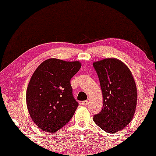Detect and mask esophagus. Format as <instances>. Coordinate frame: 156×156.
I'll return each instance as SVG.
<instances>
[{
	"label": "esophagus",
	"instance_id": "obj_1",
	"mask_svg": "<svg viewBox=\"0 0 156 156\" xmlns=\"http://www.w3.org/2000/svg\"><path fill=\"white\" fill-rule=\"evenodd\" d=\"M88 103V101H80V105H81V106H86V105H87Z\"/></svg>",
	"mask_w": 156,
	"mask_h": 156
}]
</instances>
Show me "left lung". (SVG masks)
Listing matches in <instances>:
<instances>
[{"label":"left lung","instance_id":"1","mask_svg":"<svg viewBox=\"0 0 156 156\" xmlns=\"http://www.w3.org/2000/svg\"><path fill=\"white\" fill-rule=\"evenodd\" d=\"M103 95V108L93 117L98 126L107 133L123 129L133 117L137 105L136 85L129 68L117 58H105L93 63Z\"/></svg>","mask_w":156,"mask_h":156}]
</instances>
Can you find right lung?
<instances>
[{
    "mask_svg": "<svg viewBox=\"0 0 156 156\" xmlns=\"http://www.w3.org/2000/svg\"><path fill=\"white\" fill-rule=\"evenodd\" d=\"M79 61L49 58L33 73L26 93L32 120L43 131L55 133L68 123L79 106L70 80L80 70Z\"/></svg>",
    "mask_w": 156,
    "mask_h": 156,
    "instance_id": "obj_1",
    "label": "right lung"
}]
</instances>
